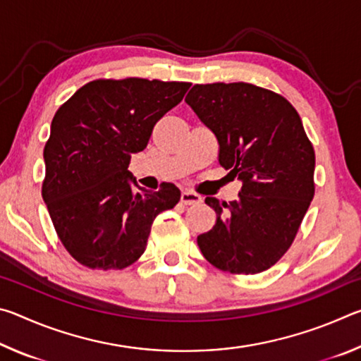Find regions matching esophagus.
Wrapping results in <instances>:
<instances>
[{"label": "esophagus", "instance_id": "esophagus-1", "mask_svg": "<svg viewBox=\"0 0 361 361\" xmlns=\"http://www.w3.org/2000/svg\"><path fill=\"white\" fill-rule=\"evenodd\" d=\"M181 202L185 205H197L202 202V197L199 194H195L192 191H183L181 192Z\"/></svg>", "mask_w": 361, "mask_h": 361}]
</instances>
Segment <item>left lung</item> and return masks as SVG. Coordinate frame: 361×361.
<instances>
[{"mask_svg": "<svg viewBox=\"0 0 361 361\" xmlns=\"http://www.w3.org/2000/svg\"><path fill=\"white\" fill-rule=\"evenodd\" d=\"M185 102L215 133L219 164L240 180L237 200L219 204L197 245L213 266L258 274L282 258L314 199L315 152L291 103L248 82L195 84Z\"/></svg>", "mask_w": 361, "mask_h": 361, "instance_id": "8db88e82", "label": "left lung"}]
</instances>
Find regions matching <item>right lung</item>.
<instances>
[{
	"label": "right lung",
	"mask_w": 361,
	"mask_h": 361,
	"mask_svg": "<svg viewBox=\"0 0 361 361\" xmlns=\"http://www.w3.org/2000/svg\"><path fill=\"white\" fill-rule=\"evenodd\" d=\"M189 82L97 79L57 109L44 146L42 199L68 253L90 269H124L143 255L159 213L180 189L138 186L129 172L156 122L183 100Z\"/></svg>",
	"instance_id": "1"
}]
</instances>
